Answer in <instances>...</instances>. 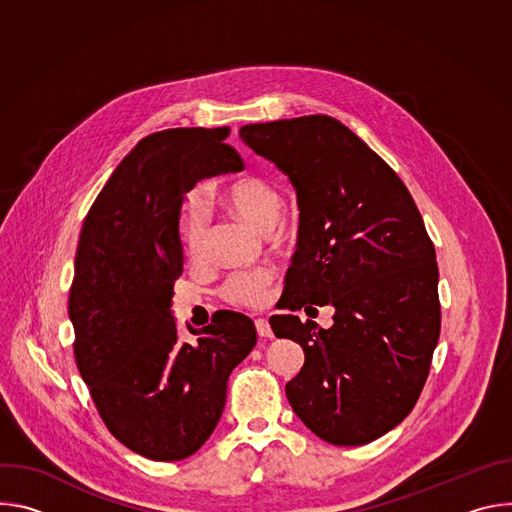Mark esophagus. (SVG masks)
Here are the masks:
<instances>
[{
  "label": "esophagus",
  "instance_id": "obj_1",
  "mask_svg": "<svg viewBox=\"0 0 512 512\" xmlns=\"http://www.w3.org/2000/svg\"><path fill=\"white\" fill-rule=\"evenodd\" d=\"M255 328H257V334L261 338H273V330H271V326H269V322L265 318L255 320Z\"/></svg>",
  "mask_w": 512,
  "mask_h": 512
}]
</instances>
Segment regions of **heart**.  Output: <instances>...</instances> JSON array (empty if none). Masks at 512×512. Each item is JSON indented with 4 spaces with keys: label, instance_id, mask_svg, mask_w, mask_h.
Listing matches in <instances>:
<instances>
[{
    "label": "heart",
    "instance_id": "1",
    "mask_svg": "<svg viewBox=\"0 0 512 512\" xmlns=\"http://www.w3.org/2000/svg\"><path fill=\"white\" fill-rule=\"evenodd\" d=\"M231 208L261 233H267L279 216L281 196L263 178H243L227 188L225 194ZM208 218L206 208L198 196H192L182 208L180 216V241L184 255L190 263H198L206 253ZM273 275L265 267L245 269L233 273L221 287V296L235 306L259 308L265 302L267 287Z\"/></svg>",
    "mask_w": 512,
    "mask_h": 512
}]
</instances>
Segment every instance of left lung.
Returning a JSON list of instances; mask_svg holds the SVG:
<instances>
[{"instance_id":"1","label":"left lung","mask_w":512,"mask_h":512,"mask_svg":"<svg viewBox=\"0 0 512 512\" xmlns=\"http://www.w3.org/2000/svg\"><path fill=\"white\" fill-rule=\"evenodd\" d=\"M249 148L296 188L298 249L285 277L277 338L304 348L285 385L291 409L320 440L362 446L399 425L419 399L440 338L435 249L401 178L338 119L306 115L241 127Z\"/></svg>"}]
</instances>
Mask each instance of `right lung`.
I'll list each match as a JSON object with an SVG mask.
<instances>
[{"mask_svg": "<svg viewBox=\"0 0 512 512\" xmlns=\"http://www.w3.org/2000/svg\"><path fill=\"white\" fill-rule=\"evenodd\" d=\"M229 127L143 137L91 206L75 257L68 316L75 358L117 440L156 462L192 456L227 401V381L257 342L251 318L216 312L178 338L174 279L184 269L180 216L204 178L241 172Z\"/></svg>", "mask_w": 512, "mask_h": 512, "instance_id": "obj_1", "label": "right lung"}]
</instances>
